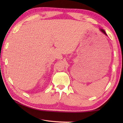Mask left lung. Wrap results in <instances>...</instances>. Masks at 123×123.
Segmentation results:
<instances>
[{
	"instance_id": "left-lung-1",
	"label": "left lung",
	"mask_w": 123,
	"mask_h": 123,
	"mask_svg": "<svg viewBox=\"0 0 123 123\" xmlns=\"http://www.w3.org/2000/svg\"><path fill=\"white\" fill-rule=\"evenodd\" d=\"M100 31H101V32H103V33H104V34H105V35H106V32H105V31H104V30H103V29H100Z\"/></svg>"
}]
</instances>
